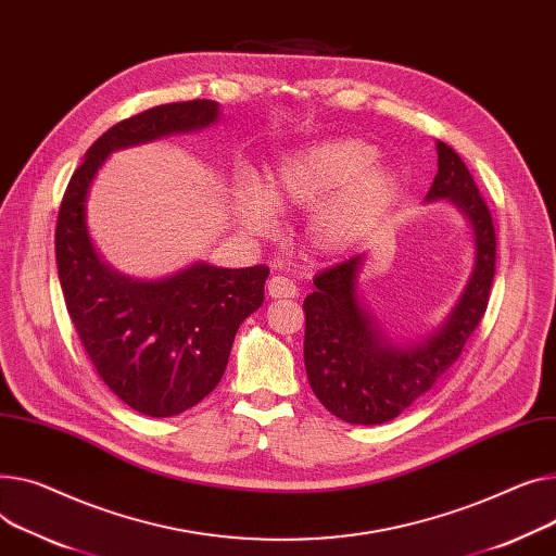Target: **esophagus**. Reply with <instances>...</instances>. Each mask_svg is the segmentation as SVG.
Instances as JSON below:
<instances>
[{"instance_id":"1","label":"esophagus","mask_w":556,"mask_h":556,"mask_svg":"<svg viewBox=\"0 0 556 556\" xmlns=\"http://www.w3.org/2000/svg\"><path fill=\"white\" fill-rule=\"evenodd\" d=\"M268 294L273 300L294 298V294H298V286H294L288 277H270L268 279Z\"/></svg>"}]
</instances>
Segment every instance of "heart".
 Returning <instances> with one entry per match:
<instances>
[{"label": "heart", "mask_w": 556, "mask_h": 556, "mask_svg": "<svg viewBox=\"0 0 556 556\" xmlns=\"http://www.w3.org/2000/svg\"><path fill=\"white\" fill-rule=\"evenodd\" d=\"M380 152L359 138H328L279 156L266 172L232 182L241 224L266 235L279 212L313 210L306 237L317 254H342L371 235L400 199V176L376 163Z\"/></svg>", "instance_id": "obj_1"}]
</instances>
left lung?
Returning <instances> with one entry per match:
<instances>
[{"label": "left lung", "instance_id": "1", "mask_svg": "<svg viewBox=\"0 0 556 556\" xmlns=\"http://www.w3.org/2000/svg\"><path fill=\"white\" fill-rule=\"evenodd\" d=\"M438 174L425 203L447 201L471 232L473 266L450 315L416 340H393L362 298L359 279L368 254L328 268L313 279L304 300V364L313 393L351 425H382L427 393L447 374L488 308L496 266L492 214L460 156L435 142Z\"/></svg>", "mask_w": 556, "mask_h": 556}]
</instances>
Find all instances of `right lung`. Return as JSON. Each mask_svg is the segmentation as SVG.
<instances>
[{"label":"right lung","mask_w":556,"mask_h":556,"mask_svg":"<svg viewBox=\"0 0 556 556\" xmlns=\"http://www.w3.org/2000/svg\"><path fill=\"white\" fill-rule=\"evenodd\" d=\"M218 121V102L190 100L114 125L89 147L60 205L55 258L71 321L102 382L152 418L188 412L214 391L239 326L264 304L268 268L194 262L161 279L123 275L93 245L87 201L98 169L114 152L203 131Z\"/></svg>","instance_id":"obj_1"}]
</instances>
